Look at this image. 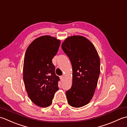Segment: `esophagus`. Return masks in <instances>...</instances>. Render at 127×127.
<instances>
[{
  "instance_id": "1",
  "label": "esophagus",
  "mask_w": 127,
  "mask_h": 127,
  "mask_svg": "<svg viewBox=\"0 0 127 127\" xmlns=\"http://www.w3.org/2000/svg\"><path fill=\"white\" fill-rule=\"evenodd\" d=\"M60 79H61V81H63V80H64V76H61Z\"/></svg>"
}]
</instances>
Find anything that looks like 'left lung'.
<instances>
[{
  "mask_svg": "<svg viewBox=\"0 0 127 127\" xmlns=\"http://www.w3.org/2000/svg\"><path fill=\"white\" fill-rule=\"evenodd\" d=\"M61 47L70 59L72 66V85L66 92L68 104L78 108L92 99L100 72V61L94 45L82 35H72Z\"/></svg>",
  "mask_w": 127,
  "mask_h": 127,
  "instance_id": "obj_1",
  "label": "left lung"
}]
</instances>
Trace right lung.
I'll return each instance as SVG.
<instances>
[{"instance_id": "right-lung-1", "label": "right lung", "mask_w": 127, "mask_h": 127, "mask_svg": "<svg viewBox=\"0 0 127 127\" xmlns=\"http://www.w3.org/2000/svg\"><path fill=\"white\" fill-rule=\"evenodd\" d=\"M61 41L50 35H43L31 43L26 51L23 79L28 96L38 106L46 107L52 103L59 90V77L55 74L52 59Z\"/></svg>"}]
</instances>
